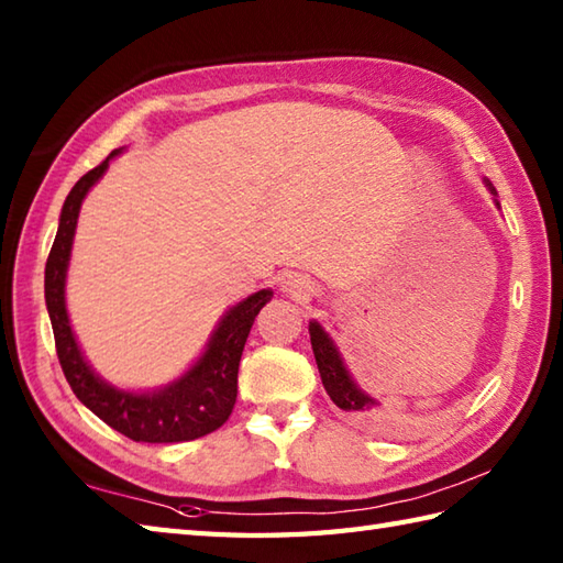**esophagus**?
I'll return each instance as SVG.
<instances>
[{
  "mask_svg": "<svg viewBox=\"0 0 563 563\" xmlns=\"http://www.w3.org/2000/svg\"><path fill=\"white\" fill-rule=\"evenodd\" d=\"M280 290L285 295L297 297V300H305V297H309V292H312V285H309V280H305L302 275L288 273L280 278Z\"/></svg>",
  "mask_w": 563,
  "mask_h": 563,
  "instance_id": "esophagus-1",
  "label": "esophagus"
}]
</instances>
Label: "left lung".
<instances>
[{
  "mask_svg": "<svg viewBox=\"0 0 563 563\" xmlns=\"http://www.w3.org/2000/svg\"><path fill=\"white\" fill-rule=\"evenodd\" d=\"M486 186L496 196V188L492 186V181H486ZM496 206L500 208L498 200ZM309 339H312V351L317 357L319 375H321V382H324V389L331 397V401L349 413L373 418V409L377 406V401L355 385L351 373L343 365V357L336 349V343L329 339V333L321 329L319 321H309Z\"/></svg>",
  "mask_w": 563,
  "mask_h": 563,
  "instance_id": "left-lung-1",
  "label": "left lung"
}]
</instances>
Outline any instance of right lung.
Returning <instances> with one entry per match:
<instances>
[{
    "mask_svg": "<svg viewBox=\"0 0 563 563\" xmlns=\"http://www.w3.org/2000/svg\"><path fill=\"white\" fill-rule=\"evenodd\" d=\"M121 152L113 150L111 157H106L97 169L84 174L69 190L59 212L57 234L45 263V305L55 333L57 357L77 399L118 433L135 442L196 440L218 430L230 418L236 401V373L244 343L261 307L271 302L273 290H258L234 305L212 331L206 353L172 385L154 391H128L109 385L93 373L69 327L65 278L81 200Z\"/></svg>",
    "mask_w": 563,
    "mask_h": 563,
    "instance_id": "obj_1",
    "label": "right lung"
}]
</instances>
